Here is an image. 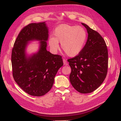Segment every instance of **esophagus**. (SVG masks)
Listing matches in <instances>:
<instances>
[{"mask_svg": "<svg viewBox=\"0 0 121 121\" xmlns=\"http://www.w3.org/2000/svg\"><path fill=\"white\" fill-rule=\"evenodd\" d=\"M63 62L64 65H67V61H66V60H65V59H63Z\"/></svg>", "mask_w": 121, "mask_h": 121, "instance_id": "obj_1", "label": "esophagus"}]
</instances>
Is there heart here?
Here are the masks:
<instances>
[{
  "instance_id": "1",
  "label": "heart",
  "mask_w": 121,
  "mask_h": 121,
  "mask_svg": "<svg viewBox=\"0 0 121 121\" xmlns=\"http://www.w3.org/2000/svg\"><path fill=\"white\" fill-rule=\"evenodd\" d=\"M87 34L83 27L76 25L63 24L56 27L53 32V37L48 40L49 45L53 51L61 47L69 56L78 55L83 50L87 40Z\"/></svg>"
}]
</instances>
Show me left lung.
Masks as SVG:
<instances>
[{
    "label": "left lung",
    "mask_w": 121,
    "mask_h": 121,
    "mask_svg": "<svg viewBox=\"0 0 121 121\" xmlns=\"http://www.w3.org/2000/svg\"><path fill=\"white\" fill-rule=\"evenodd\" d=\"M82 24L88 33L86 43L80 53L68 61L71 68L72 85L80 93L87 94L98 88L106 78L108 52L101 36L87 24Z\"/></svg>",
    "instance_id": "1"
}]
</instances>
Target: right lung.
<instances>
[{"instance_id": "obj_1", "label": "right lung", "mask_w": 121, "mask_h": 121, "mask_svg": "<svg viewBox=\"0 0 121 121\" xmlns=\"http://www.w3.org/2000/svg\"><path fill=\"white\" fill-rule=\"evenodd\" d=\"M48 27L46 22L30 23L18 35L12 50L11 63L15 82L31 96L39 97L52 88L59 69L63 65L61 56L47 51ZM38 41V50L28 55L29 43Z\"/></svg>"}]
</instances>
